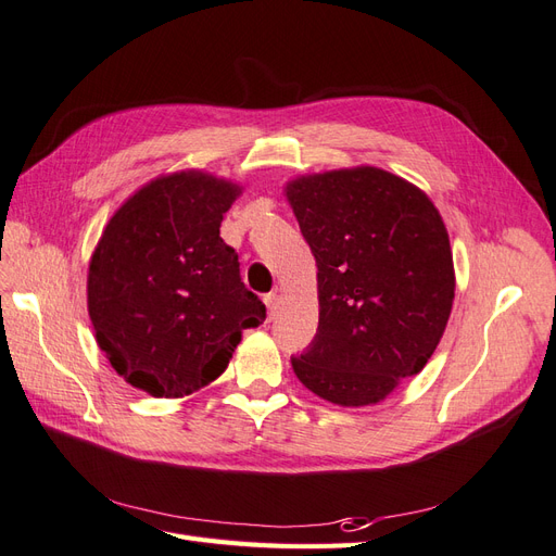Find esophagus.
I'll return each instance as SVG.
<instances>
[{"mask_svg":"<svg viewBox=\"0 0 556 556\" xmlns=\"http://www.w3.org/2000/svg\"><path fill=\"white\" fill-rule=\"evenodd\" d=\"M278 301H280V299H278L276 292L264 296V304H266V308H268V319L276 317V313H278Z\"/></svg>","mask_w":556,"mask_h":556,"instance_id":"1","label":"esophagus"}]
</instances>
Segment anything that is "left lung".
I'll list each match as a JSON object with an SVG mask.
<instances>
[{"mask_svg": "<svg viewBox=\"0 0 556 556\" xmlns=\"http://www.w3.org/2000/svg\"><path fill=\"white\" fill-rule=\"evenodd\" d=\"M288 199L317 264L319 323L292 357L325 401L368 406L417 376L454 299L447 229L431 199L376 166L301 176Z\"/></svg>", "mask_w": 556, "mask_h": 556, "instance_id": "obj_1", "label": "left lung"}]
</instances>
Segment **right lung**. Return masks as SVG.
Returning <instances> with one entry per match:
<instances>
[{
	"label": "right lung",
	"instance_id": "right-lung-1",
	"mask_svg": "<svg viewBox=\"0 0 556 556\" xmlns=\"http://www.w3.org/2000/svg\"><path fill=\"white\" fill-rule=\"evenodd\" d=\"M239 185L204 172L150 180L109 220L88 271L97 343L131 387L188 396L220 376L266 306L220 237Z\"/></svg>",
	"mask_w": 556,
	"mask_h": 556
}]
</instances>
